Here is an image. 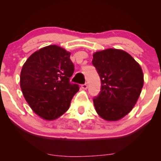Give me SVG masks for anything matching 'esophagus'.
<instances>
[{
	"instance_id": "1",
	"label": "esophagus",
	"mask_w": 161,
	"mask_h": 161,
	"mask_svg": "<svg viewBox=\"0 0 161 161\" xmlns=\"http://www.w3.org/2000/svg\"><path fill=\"white\" fill-rule=\"evenodd\" d=\"M87 88H88V85H87L86 83L82 85V88H83V89H87Z\"/></svg>"
}]
</instances>
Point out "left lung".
I'll list each match as a JSON object with an SVG mask.
<instances>
[{
    "label": "left lung",
    "instance_id": "obj_1",
    "mask_svg": "<svg viewBox=\"0 0 161 161\" xmlns=\"http://www.w3.org/2000/svg\"><path fill=\"white\" fill-rule=\"evenodd\" d=\"M92 64L101 82L93 98L96 111L106 120L120 119L132 110L142 92L141 66L128 53L113 48L94 53Z\"/></svg>",
    "mask_w": 161,
    "mask_h": 161
}]
</instances>
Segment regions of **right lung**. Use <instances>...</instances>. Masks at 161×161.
Returning a JSON list of instances; mask_svg holds the SVG:
<instances>
[{
	"mask_svg": "<svg viewBox=\"0 0 161 161\" xmlns=\"http://www.w3.org/2000/svg\"><path fill=\"white\" fill-rule=\"evenodd\" d=\"M70 53L57 45L37 51L28 58L20 74V87L32 110L53 120L69 108L78 84L70 82L74 65Z\"/></svg>",
	"mask_w": 161,
	"mask_h": 161,
	"instance_id": "obj_1",
	"label": "right lung"
}]
</instances>
